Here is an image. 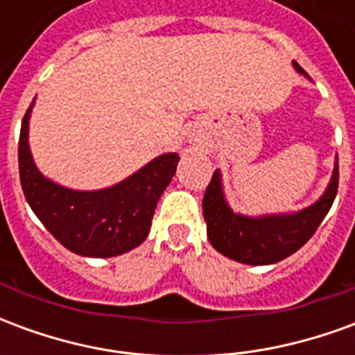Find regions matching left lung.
Here are the masks:
<instances>
[{
	"mask_svg": "<svg viewBox=\"0 0 355 355\" xmlns=\"http://www.w3.org/2000/svg\"><path fill=\"white\" fill-rule=\"evenodd\" d=\"M298 72L304 70L293 62ZM338 190V159L327 190L310 207L293 215H270L251 218L234 213L224 200L220 173L215 171L203 196V216L211 245L232 261L264 266L297 253L312 238L335 201Z\"/></svg>",
	"mask_w": 355,
	"mask_h": 355,
	"instance_id": "1",
	"label": "left lung"
}]
</instances>
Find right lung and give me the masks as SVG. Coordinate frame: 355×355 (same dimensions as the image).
<instances>
[{"instance_id":"1","label":"right lung","mask_w":355,"mask_h":355,"mask_svg":"<svg viewBox=\"0 0 355 355\" xmlns=\"http://www.w3.org/2000/svg\"><path fill=\"white\" fill-rule=\"evenodd\" d=\"M34 101L24 114L19 139V173L28 205L47 230L66 249L81 257H117L146 239L163 190L177 171L178 154H163L125 178L123 182L78 192L45 178L34 165L28 146V119Z\"/></svg>"}]
</instances>
